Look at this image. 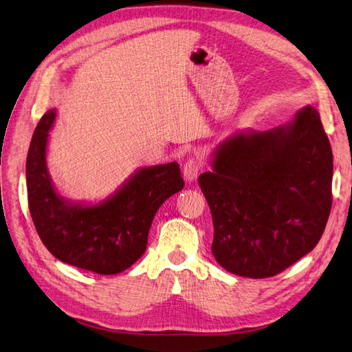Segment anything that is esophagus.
I'll list each match as a JSON object with an SVG mask.
<instances>
[{
  "label": "esophagus",
  "mask_w": 352,
  "mask_h": 352,
  "mask_svg": "<svg viewBox=\"0 0 352 352\" xmlns=\"http://www.w3.org/2000/svg\"><path fill=\"white\" fill-rule=\"evenodd\" d=\"M202 168H204V166H202V162L199 158H189L184 166V176L188 182H192V180L198 177Z\"/></svg>",
  "instance_id": "esophagus-1"
}]
</instances>
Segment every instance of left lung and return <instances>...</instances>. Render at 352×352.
I'll use <instances>...</instances> for the list:
<instances>
[{
	"mask_svg": "<svg viewBox=\"0 0 352 352\" xmlns=\"http://www.w3.org/2000/svg\"><path fill=\"white\" fill-rule=\"evenodd\" d=\"M333 155L311 105L269 132L223 142L198 179L211 210V251L228 272L279 274L320 241L332 208Z\"/></svg>",
	"mask_w": 352,
	"mask_h": 352,
	"instance_id": "1",
	"label": "left lung"
}]
</instances>
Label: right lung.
<instances>
[{
  "instance_id": "add662e5",
  "label": "right lung",
  "mask_w": 352,
  "mask_h": 352,
  "mask_svg": "<svg viewBox=\"0 0 352 352\" xmlns=\"http://www.w3.org/2000/svg\"><path fill=\"white\" fill-rule=\"evenodd\" d=\"M54 119V110L41 117L26 158L28 202L38 235L56 258L74 267L98 274L129 269L146 250L160 206L185 186L180 167L173 162L142 168L102 204L70 206L56 194L45 166Z\"/></svg>"
}]
</instances>
